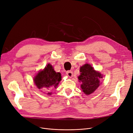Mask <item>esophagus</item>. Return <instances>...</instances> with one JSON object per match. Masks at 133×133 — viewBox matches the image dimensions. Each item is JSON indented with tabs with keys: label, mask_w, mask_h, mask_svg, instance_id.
I'll use <instances>...</instances> for the list:
<instances>
[{
	"label": "esophagus",
	"mask_w": 133,
	"mask_h": 133,
	"mask_svg": "<svg viewBox=\"0 0 133 133\" xmlns=\"http://www.w3.org/2000/svg\"><path fill=\"white\" fill-rule=\"evenodd\" d=\"M66 74L70 78H71V77H73V72H72V71H68L66 72Z\"/></svg>",
	"instance_id": "1"
}]
</instances>
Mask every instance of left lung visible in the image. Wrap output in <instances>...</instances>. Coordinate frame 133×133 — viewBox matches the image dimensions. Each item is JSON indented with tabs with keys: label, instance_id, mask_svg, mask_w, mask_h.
I'll return each mask as SVG.
<instances>
[{
	"label": "left lung",
	"instance_id": "1",
	"mask_svg": "<svg viewBox=\"0 0 133 133\" xmlns=\"http://www.w3.org/2000/svg\"><path fill=\"white\" fill-rule=\"evenodd\" d=\"M80 75L78 77L79 82H82L80 87L84 93L89 95L99 87L101 84L100 79L103 78V75L96 71L90 64H86L80 67Z\"/></svg>",
	"mask_w": 133,
	"mask_h": 133
}]
</instances>
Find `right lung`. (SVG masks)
Returning <instances> with one entry per match:
<instances>
[{"mask_svg":"<svg viewBox=\"0 0 133 133\" xmlns=\"http://www.w3.org/2000/svg\"><path fill=\"white\" fill-rule=\"evenodd\" d=\"M61 80L60 73L56 72L50 63L45 67L43 70L39 71L34 78L35 84L40 91L47 92L51 89H56ZM47 95H51V92H48Z\"/></svg>","mask_w":133,"mask_h":133,"instance_id":"1","label":"right lung"}]
</instances>
